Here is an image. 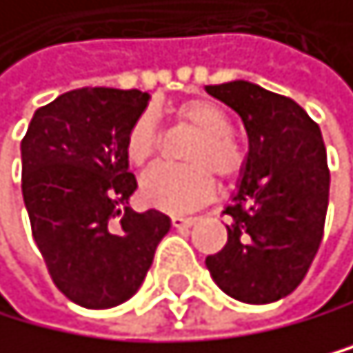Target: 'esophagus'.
Returning <instances> with one entry per match:
<instances>
[{
	"instance_id": "obj_1",
	"label": "esophagus",
	"mask_w": 353,
	"mask_h": 353,
	"mask_svg": "<svg viewBox=\"0 0 353 353\" xmlns=\"http://www.w3.org/2000/svg\"><path fill=\"white\" fill-rule=\"evenodd\" d=\"M200 222L198 216H171V225L175 229H191Z\"/></svg>"
}]
</instances>
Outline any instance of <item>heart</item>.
Masks as SVG:
<instances>
[{
    "mask_svg": "<svg viewBox=\"0 0 353 353\" xmlns=\"http://www.w3.org/2000/svg\"><path fill=\"white\" fill-rule=\"evenodd\" d=\"M175 117L198 131L193 137L187 160L191 164H160L144 175L140 198L146 207L166 213L191 211L207 202L216 191L213 173L222 180L236 178L245 166V149L231 133V117L225 106L213 99L195 97L175 106ZM160 144L155 120L144 113L131 124L124 140L126 158L133 166H146Z\"/></svg>",
    "mask_w": 353,
    "mask_h": 353,
    "instance_id": "obj_1",
    "label": "heart"
}]
</instances>
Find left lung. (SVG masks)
<instances>
[{
	"label": "left lung",
	"instance_id": "1",
	"mask_svg": "<svg viewBox=\"0 0 353 353\" xmlns=\"http://www.w3.org/2000/svg\"><path fill=\"white\" fill-rule=\"evenodd\" d=\"M204 88L240 115L249 137L238 191L222 211L227 245L204 263L227 296L276 303L303 283L323 240L330 169L321 128L294 99L254 82Z\"/></svg>",
	"mask_w": 353,
	"mask_h": 353
}]
</instances>
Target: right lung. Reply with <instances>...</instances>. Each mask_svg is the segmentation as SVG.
<instances>
[{"label": "right lung", "mask_w": 353, "mask_h": 353, "mask_svg": "<svg viewBox=\"0 0 353 353\" xmlns=\"http://www.w3.org/2000/svg\"><path fill=\"white\" fill-rule=\"evenodd\" d=\"M149 93L77 88L32 115L21 140V193L32 238L57 289L108 309L142 287L171 218L128 200L137 189L124 140Z\"/></svg>", "instance_id": "add662e5"}]
</instances>
